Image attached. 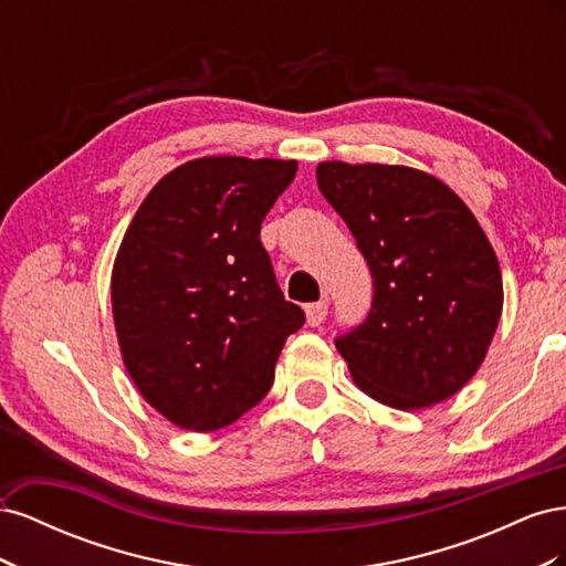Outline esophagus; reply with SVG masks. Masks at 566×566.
I'll return each mask as SVG.
<instances>
[{
	"label": "esophagus",
	"mask_w": 566,
	"mask_h": 566,
	"mask_svg": "<svg viewBox=\"0 0 566 566\" xmlns=\"http://www.w3.org/2000/svg\"><path fill=\"white\" fill-rule=\"evenodd\" d=\"M304 314H306V323H310L312 328H316V325L323 323L325 314H328V300L306 304V306H304Z\"/></svg>",
	"instance_id": "34e87169"
}]
</instances>
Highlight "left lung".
Wrapping results in <instances>:
<instances>
[{"label":"left lung","mask_w":566,"mask_h":566,"mask_svg":"<svg viewBox=\"0 0 566 566\" xmlns=\"http://www.w3.org/2000/svg\"><path fill=\"white\" fill-rule=\"evenodd\" d=\"M316 181L373 276L368 318L335 339L352 380L399 410L451 399L484 364L503 312L484 229L455 191L416 167L325 160Z\"/></svg>","instance_id":"left-lung-1"}]
</instances>
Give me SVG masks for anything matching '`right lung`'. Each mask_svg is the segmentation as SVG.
Here are the masks:
<instances>
[{
	"mask_svg": "<svg viewBox=\"0 0 566 566\" xmlns=\"http://www.w3.org/2000/svg\"><path fill=\"white\" fill-rule=\"evenodd\" d=\"M295 172L297 160H188L150 188L119 243V354L142 397L181 430H221L260 403L302 328L260 241Z\"/></svg>",
	"mask_w": 566,
	"mask_h": 566,
	"instance_id": "1",
	"label": "right lung"
}]
</instances>
